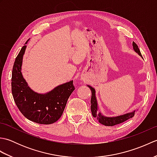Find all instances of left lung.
Instances as JSON below:
<instances>
[{
  "instance_id": "1",
  "label": "left lung",
  "mask_w": 157,
  "mask_h": 157,
  "mask_svg": "<svg viewBox=\"0 0 157 157\" xmlns=\"http://www.w3.org/2000/svg\"><path fill=\"white\" fill-rule=\"evenodd\" d=\"M133 48H134V51L142 57L138 45L136 44L134 42H133ZM88 86L90 88L92 91L91 111H92V116L94 117L97 118L98 121L101 123H102V124L106 126H113V125H117V124H119V123L124 122L127 121L128 119L132 118L134 116L135 111L132 113H127V114H125V115H120L118 117H107L102 115L101 113L98 112V106H97V101H96V98L95 96V90L92 87H91V86Z\"/></svg>"
}]
</instances>
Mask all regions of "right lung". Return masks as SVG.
I'll return each instance as SVG.
<instances>
[{"label": "right lung", "mask_w": 157, "mask_h": 157, "mask_svg": "<svg viewBox=\"0 0 157 157\" xmlns=\"http://www.w3.org/2000/svg\"><path fill=\"white\" fill-rule=\"evenodd\" d=\"M29 40L26 41L25 44ZM23 46L13 65L11 91L19 110L28 119L40 124H51L61 117L67 100L75 90L73 81L56 87L46 94H38L32 90L21 74Z\"/></svg>", "instance_id": "add662e5"}]
</instances>
